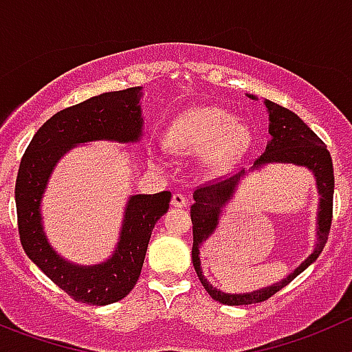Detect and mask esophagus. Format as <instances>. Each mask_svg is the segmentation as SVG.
I'll use <instances>...</instances> for the list:
<instances>
[{"label":"esophagus","instance_id":"obj_1","mask_svg":"<svg viewBox=\"0 0 352 352\" xmlns=\"http://www.w3.org/2000/svg\"><path fill=\"white\" fill-rule=\"evenodd\" d=\"M186 204H188V199L183 193H174L173 199H170V206L173 207H185Z\"/></svg>","mask_w":352,"mask_h":352}]
</instances>
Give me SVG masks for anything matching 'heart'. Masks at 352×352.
<instances>
[{
  "label": "heart",
  "instance_id": "b5f03b06",
  "mask_svg": "<svg viewBox=\"0 0 352 352\" xmlns=\"http://www.w3.org/2000/svg\"><path fill=\"white\" fill-rule=\"evenodd\" d=\"M167 145L179 153L204 152V162L210 169H224L239 159L249 146L250 135L245 124L233 120L217 107H195L179 113L166 131Z\"/></svg>",
  "mask_w": 352,
  "mask_h": 352
}]
</instances>
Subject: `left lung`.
<instances>
[{
	"label": "left lung",
	"instance_id": "8db88e82",
	"mask_svg": "<svg viewBox=\"0 0 352 352\" xmlns=\"http://www.w3.org/2000/svg\"><path fill=\"white\" fill-rule=\"evenodd\" d=\"M254 98V96H252ZM267 112H270V135L271 140L266 145L263 155L254 162L252 169L264 166L270 162H282V164H296V166H304L314 174L316 179L318 193H320V206H318V242L314 250L299 267L283 278L282 282L273 283L270 287H264L261 290L247 294H224L217 290L216 287L210 285L207 278L202 274L199 257V245L204 240L212 235L214 230L219 223V214L223 206H226L230 199L235 193L239 186L240 178L245 170L235 174L228 179H214V182L206 183L202 186H197L193 192V206L190 207V216L193 223V247H192V261L193 267L197 271L200 283L207 290L214 300L228 306H243V304H256L270 299L271 296L282 290L283 287L289 285L297 274L302 273L311 263L318 259V256L323 250L324 243L329 240L330 226H332V212H333V166L330 152L327 145L314 135L313 129L307 128V124L300 119L292 110L285 109L282 105H276L274 102L264 100Z\"/></svg>",
	"mask_w": 352,
	"mask_h": 352
}]
</instances>
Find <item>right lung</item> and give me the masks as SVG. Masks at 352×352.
I'll use <instances>...</instances> for the list:
<instances>
[{"label":"right lung","mask_w":352,"mask_h":352,"mask_svg":"<svg viewBox=\"0 0 352 352\" xmlns=\"http://www.w3.org/2000/svg\"><path fill=\"white\" fill-rule=\"evenodd\" d=\"M142 88L93 96L50 117L20 160L15 183L19 235L29 259L78 302L105 306L124 299L136 285L152 230L169 209L170 192L129 197L122 230L112 257L95 266H78L48 243L41 221V199L50 174L63 153L78 143L110 140L131 143L142 136Z\"/></svg>","instance_id":"obj_1"}]
</instances>
